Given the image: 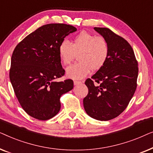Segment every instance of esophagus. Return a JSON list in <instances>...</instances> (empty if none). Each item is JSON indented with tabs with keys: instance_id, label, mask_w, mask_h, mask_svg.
<instances>
[{
	"instance_id": "1",
	"label": "esophagus",
	"mask_w": 153,
	"mask_h": 153,
	"mask_svg": "<svg viewBox=\"0 0 153 153\" xmlns=\"http://www.w3.org/2000/svg\"><path fill=\"white\" fill-rule=\"evenodd\" d=\"M82 82L81 81H74V84L75 85H79V84H81Z\"/></svg>"
}]
</instances>
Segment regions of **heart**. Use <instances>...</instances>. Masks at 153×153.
<instances>
[{"label": "heart", "mask_w": 153, "mask_h": 153, "mask_svg": "<svg viewBox=\"0 0 153 153\" xmlns=\"http://www.w3.org/2000/svg\"><path fill=\"white\" fill-rule=\"evenodd\" d=\"M58 56L64 65L70 64L77 55L78 62L66 69L69 78L81 79L91 72L100 70L108 59V45L104 37L82 31L72 41L64 40L58 46Z\"/></svg>", "instance_id": "b5f03b06"}]
</instances>
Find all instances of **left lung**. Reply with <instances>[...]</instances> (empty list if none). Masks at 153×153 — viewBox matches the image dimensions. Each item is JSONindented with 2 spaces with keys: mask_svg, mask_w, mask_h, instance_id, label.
<instances>
[{
  "mask_svg": "<svg viewBox=\"0 0 153 153\" xmlns=\"http://www.w3.org/2000/svg\"><path fill=\"white\" fill-rule=\"evenodd\" d=\"M94 29L107 42L109 52L103 68L85 81L88 93L83 106L91 118L106 121L127 108L137 88L139 69L132 48L124 38L108 28Z\"/></svg>",
  "mask_w": 153,
  "mask_h": 153,
  "instance_id": "1",
  "label": "left lung"
}]
</instances>
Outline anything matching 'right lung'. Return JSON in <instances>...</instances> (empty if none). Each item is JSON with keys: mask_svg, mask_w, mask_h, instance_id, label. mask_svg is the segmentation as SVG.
<instances>
[{"mask_svg": "<svg viewBox=\"0 0 153 153\" xmlns=\"http://www.w3.org/2000/svg\"><path fill=\"white\" fill-rule=\"evenodd\" d=\"M75 27L50 24L39 27L16 45L11 59L10 79L18 101L33 118L47 120L60 109V98L74 87L71 79L57 82L63 76L58 46Z\"/></svg>", "mask_w": 153, "mask_h": 153, "instance_id": "1", "label": "right lung"}]
</instances>
